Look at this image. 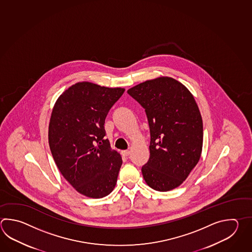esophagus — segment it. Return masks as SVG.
I'll return each mask as SVG.
<instances>
[{
  "mask_svg": "<svg viewBox=\"0 0 252 252\" xmlns=\"http://www.w3.org/2000/svg\"><path fill=\"white\" fill-rule=\"evenodd\" d=\"M121 154H122V155H123V156H125V157H127L129 154H130V151H128V150H126V151H122V152H121Z\"/></svg>",
  "mask_w": 252,
  "mask_h": 252,
  "instance_id": "esophagus-1",
  "label": "esophagus"
}]
</instances>
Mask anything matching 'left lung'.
<instances>
[{"label": "left lung", "instance_id": "left-lung-1", "mask_svg": "<svg viewBox=\"0 0 252 252\" xmlns=\"http://www.w3.org/2000/svg\"><path fill=\"white\" fill-rule=\"evenodd\" d=\"M145 109L151 143L142 173L153 189L180 187L200 159L203 121L194 96L173 78L161 76L127 91Z\"/></svg>", "mask_w": 252, "mask_h": 252}]
</instances>
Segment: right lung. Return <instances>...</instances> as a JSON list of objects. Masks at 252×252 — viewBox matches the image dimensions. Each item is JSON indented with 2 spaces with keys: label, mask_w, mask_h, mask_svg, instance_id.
I'll return each instance as SVG.
<instances>
[{
  "label": "right lung",
  "mask_w": 252,
  "mask_h": 252,
  "mask_svg": "<svg viewBox=\"0 0 252 252\" xmlns=\"http://www.w3.org/2000/svg\"><path fill=\"white\" fill-rule=\"evenodd\" d=\"M124 88L80 82L58 97L52 110L48 143L63 178L80 194L101 198L113 191L121 155L105 136V118Z\"/></svg>",
  "instance_id": "1"
}]
</instances>
